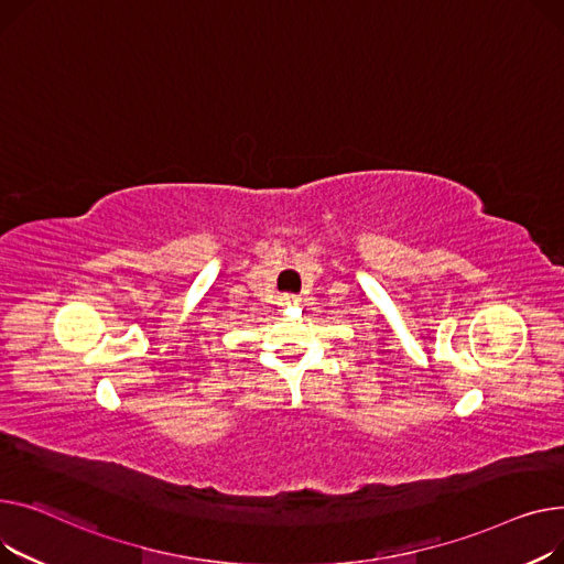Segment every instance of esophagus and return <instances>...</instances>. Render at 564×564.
Returning <instances> with one entry per match:
<instances>
[{
  "label": "esophagus",
  "mask_w": 564,
  "mask_h": 564,
  "mask_svg": "<svg viewBox=\"0 0 564 564\" xmlns=\"http://www.w3.org/2000/svg\"><path fill=\"white\" fill-rule=\"evenodd\" d=\"M280 305L295 307V305H301V297L293 295V293H284V295H280Z\"/></svg>",
  "instance_id": "1"
}]
</instances>
